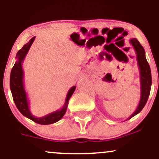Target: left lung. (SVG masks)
<instances>
[{
	"instance_id": "1",
	"label": "left lung",
	"mask_w": 159,
	"mask_h": 159,
	"mask_svg": "<svg viewBox=\"0 0 159 159\" xmlns=\"http://www.w3.org/2000/svg\"><path fill=\"white\" fill-rule=\"evenodd\" d=\"M129 43L132 45L135 51L137 61L140 71V98L137 109L133 114L128 118L130 120L133 116L139 114L145 106L150 93L151 85H152V76L151 70L148 62L145 56V51L138 39L133 38L129 40Z\"/></svg>"
}]
</instances>
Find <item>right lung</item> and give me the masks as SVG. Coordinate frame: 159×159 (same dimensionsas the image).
<instances>
[{
	"mask_svg": "<svg viewBox=\"0 0 159 159\" xmlns=\"http://www.w3.org/2000/svg\"><path fill=\"white\" fill-rule=\"evenodd\" d=\"M34 39H35V36H34L27 44L24 45L21 49H20L16 54V61L10 73V90L14 102H15L18 110L21 113V114H23L27 118L33 120L38 124L48 125V124H52L59 121L63 117L66 111L69 98L73 94L76 87L74 86V87H71L66 95L64 105L60 110L54 111V112L45 115L43 117H36L31 114L30 107H29V103L30 102H29L28 98H27V93L25 90V85H24V71L22 69V63L29 49L34 43Z\"/></svg>",
	"mask_w": 159,
	"mask_h": 159,
	"instance_id": "1",
	"label": "right lung"
}]
</instances>
